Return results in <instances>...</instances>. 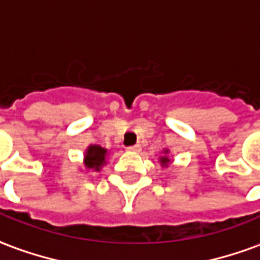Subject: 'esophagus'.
Segmentation results:
<instances>
[{
    "label": "esophagus",
    "mask_w": 260,
    "mask_h": 260,
    "mask_svg": "<svg viewBox=\"0 0 260 260\" xmlns=\"http://www.w3.org/2000/svg\"><path fill=\"white\" fill-rule=\"evenodd\" d=\"M128 151H133V153H139L141 151V146L140 144H136V146H130V147H127Z\"/></svg>",
    "instance_id": "esophagus-1"
}]
</instances>
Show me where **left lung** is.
Masks as SVG:
<instances>
[{
	"label": "left lung",
	"mask_w": 260,
	"mask_h": 260,
	"mask_svg": "<svg viewBox=\"0 0 260 260\" xmlns=\"http://www.w3.org/2000/svg\"><path fill=\"white\" fill-rule=\"evenodd\" d=\"M170 161H171V157H170V150L166 148V150H162V155L160 157L161 168H167L168 164H170Z\"/></svg>",
	"instance_id": "1"
}]
</instances>
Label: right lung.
Listing matches in <instances>:
<instances>
[{
    "instance_id": "obj_1",
    "label": "right lung",
    "mask_w": 260,
    "mask_h": 260,
    "mask_svg": "<svg viewBox=\"0 0 260 260\" xmlns=\"http://www.w3.org/2000/svg\"><path fill=\"white\" fill-rule=\"evenodd\" d=\"M109 150L98 144H90L83 153V161H82V170L85 173H99L102 168L106 166L109 158Z\"/></svg>"
}]
</instances>
